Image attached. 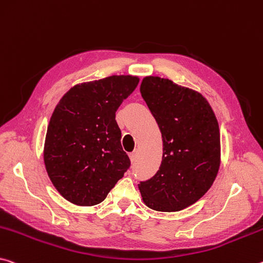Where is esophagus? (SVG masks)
<instances>
[{
  "label": "esophagus",
  "mask_w": 263,
  "mask_h": 263,
  "mask_svg": "<svg viewBox=\"0 0 263 263\" xmlns=\"http://www.w3.org/2000/svg\"><path fill=\"white\" fill-rule=\"evenodd\" d=\"M137 157H138V152H137V151L132 152V153L130 154V160H131V162H135V161L137 160Z\"/></svg>",
  "instance_id": "34e87169"
}]
</instances>
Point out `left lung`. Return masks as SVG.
I'll use <instances>...</instances> for the list:
<instances>
[{
	"label": "left lung",
	"instance_id": "8db88e82",
	"mask_svg": "<svg viewBox=\"0 0 263 263\" xmlns=\"http://www.w3.org/2000/svg\"><path fill=\"white\" fill-rule=\"evenodd\" d=\"M140 93L159 126L160 167L138 189L145 205L159 212H178L205 195L221 162L220 130L203 96L167 78L147 76Z\"/></svg>",
	"mask_w": 263,
	"mask_h": 263
}]
</instances>
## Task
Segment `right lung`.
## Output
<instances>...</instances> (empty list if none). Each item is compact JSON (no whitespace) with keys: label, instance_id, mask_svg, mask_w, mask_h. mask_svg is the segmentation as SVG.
<instances>
[{"label":"right lung","instance_id":"obj_1","mask_svg":"<svg viewBox=\"0 0 263 263\" xmlns=\"http://www.w3.org/2000/svg\"><path fill=\"white\" fill-rule=\"evenodd\" d=\"M139 83L131 74L72 86L55 107L44 141V165L62 197L77 206L101 203L130 167L116 111Z\"/></svg>","mask_w":263,"mask_h":263}]
</instances>
